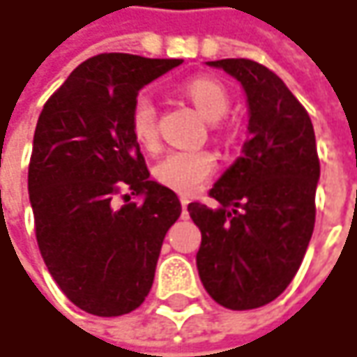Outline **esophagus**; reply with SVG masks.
Here are the masks:
<instances>
[{"label": "esophagus", "instance_id": "1", "mask_svg": "<svg viewBox=\"0 0 357 357\" xmlns=\"http://www.w3.org/2000/svg\"><path fill=\"white\" fill-rule=\"evenodd\" d=\"M191 203V199L189 197H181V205H183V215L187 213V205Z\"/></svg>", "mask_w": 357, "mask_h": 357}]
</instances>
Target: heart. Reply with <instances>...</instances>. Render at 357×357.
<instances>
[{
  "mask_svg": "<svg viewBox=\"0 0 357 357\" xmlns=\"http://www.w3.org/2000/svg\"><path fill=\"white\" fill-rule=\"evenodd\" d=\"M185 94L211 123L224 119L230 109V96L226 88L211 77L191 79L185 86ZM131 131L139 146L148 150H154L158 146L156 107L148 96H139L133 102ZM215 156L207 150H174L160 158L152 172L162 187L181 195H191L205 185V181L215 172Z\"/></svg>",
  "mask_w": 357,
  "mask_h": 357,
  "instance_id": "heart-1",
  "label": "heart"
}]
</instances>
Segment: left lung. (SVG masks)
I'll return each instance as SVG.
<instances>
[{
  "label": "left lung",
  "instance_id": "left-lung-1",
  "mask_svg": "<svg viewBox=\"0 0 357 357\" xmlns=\"http://www.w3.org/2000/svg\"><path fill=\"white\" fill-rule=\"evenodd\" d=\"M241 82L248 125L243 156L209 195L218 207L189 203L201 230L203 288L230 310L273 302L290 286L314 230L321 176L314 129L288 86L250 59L207 61Z\"/></svg>",
  "mask_w": 357,
  "mask_h": 357
}]
</instances>
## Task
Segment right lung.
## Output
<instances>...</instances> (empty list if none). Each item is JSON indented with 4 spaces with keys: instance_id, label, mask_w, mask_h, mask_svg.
I'll return each instance as SVG.
<instances>
[{
    "instance_id": "right-lung-1",
    "label": "right lung",
    "mask_w": 357,
    "mask_h": 357,
    "mask_svg": "<svg viewBox=\"0 0 357 357\" xmlns=\"http://www.w3.org/2000/svg\"><path fill=\"white\" fill-rule=\"evenodd\" d=\"M181 63L96 55L38 116L28 166L36 243L51 278L90 314L121 317L146 300L164 236L183 211L174 191L150 181L131 131L139 90ZM121 188L140 201L116 210Z\"/></svg>"
}]
</instances>
